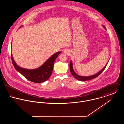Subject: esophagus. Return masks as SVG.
<instances>
[{
  "label": "esophagus",
  "instance_id": "1",
  "mask_svg": "<svg viewBox=\"0 0 124 124\" xmlns=\"http://www.w3.org/2000/svg\"><path fill=\"white\" fill-rule=\"evenodd\" d=\"M64 53L65 54H68L70 53V52H69V51L68 50H65L64 51Z\"/></svg>",
  "mask_w": 124,
  "mask_h": 124
}]
</instances>
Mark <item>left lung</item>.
Listing matches in <instances>:
<instances>
[{
    "mask_svg": "<svg viewBox=\"0 0 124 124\" xmlns=\"http://www.w3.org/2000/svg\"><path fill=\"white\" fill-rule=\"evenodd\" d=\"M103 27L106 30V28L105 27V26H103ZM107 63L106 64V65L105 66V67H104V68H103V69L100 71H99L98 73H97L95 74H94L92 76H80L78 74H77L73 70V67H72V63L71 61L70 62V71H71V73L72 75V76L77 80H79V81H87V80H90L94 78H95L96 77H98L103 71L105 69L106 67V65L107 64Z\"/></svg>",
    "mask_w": 124,
    "mask_h": 124,
    "instance_id": "8db88e82",
    "label": "left lung"
}]
</instances>
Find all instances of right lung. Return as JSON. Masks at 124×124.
Instances as JSON below:
<instances>
[{
    "instance_id": "add662e5",
    "label": "right lung",
    "mask_w": 124,
    "mask_h": 124,
    "mask_svg": "<svg viewBox=\"0 0 124 124\" xmlns=\"http://www.w3.org/2000/svg\"><path fill=\"white\" fill-rule=\"evenodd\" d=\"M61 53L60 52L54 54L42 66L33 70L26 69L19 67L15 63L12 54L11 60L15 69L27 79L34 83H40L44 82L50 78L53 70L54 61Z\"/></svg>"
}]
</instances>
